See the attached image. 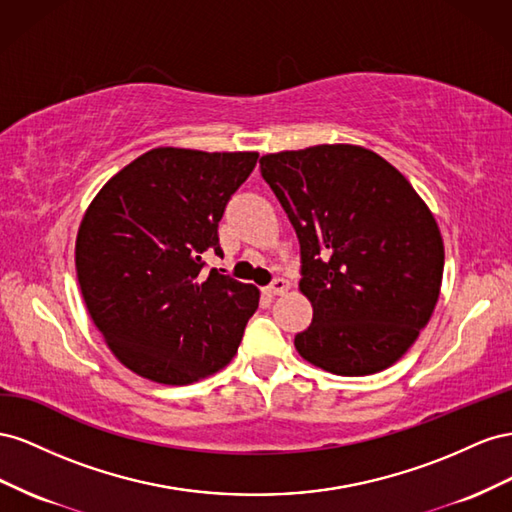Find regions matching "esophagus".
<instances>
[{
	"mask_svg": "<svg viewBox=\"0 0 512 512\" xmlns=\"http://www.w3.org/2000/svg\"><path fill=\"white\" fill-rule=\"evenodd\" d=\"M287 289H289V281L283 279V276H276V279L268 285V294L270 296H283Z\"/></svg>",
	"mask_w": 512,
	"mask_h": 512,
	"instance_id": "1",
	"label": "esophagus"
}]
</instances>
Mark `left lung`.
<instances>
[{"instance_id":"1","label":"left lung","mask_w":512,"mask_h":512,"mask_svg":"<svg viewBox=\"0 0 512 512\" xmlns=\"http://www.w3.org/2000/svg\"><path fill=\"white\" fill-rule=\"evenodd\" d=\"M259 167L296 229L300 291L313 304L298 354L345 377L388 369L440 298L444 242L427 203L360 145L266 154Z\"/></svg>"}]
</instances>
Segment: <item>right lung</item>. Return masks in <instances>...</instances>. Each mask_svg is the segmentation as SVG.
I'll list each match as a JSON object with an SVG mask.
<instances>
[{"label": "right lung", "instance_id": "obj_1", "mask_svg": "<svg viewBox=\"0 0 512 512\" xmlns=\"http://www.w3.org/2000/svg\"><path fill=\"white\" fill-rule=\"evenodd\" d=\"M257 152L156 148L100 188L75 246L87 311L126 369L186 386L236 356L259 289L216 268L227 201L257 165Z\"/></svg>", "mask_w": 512, "mask_h": 512}]
</instances>
